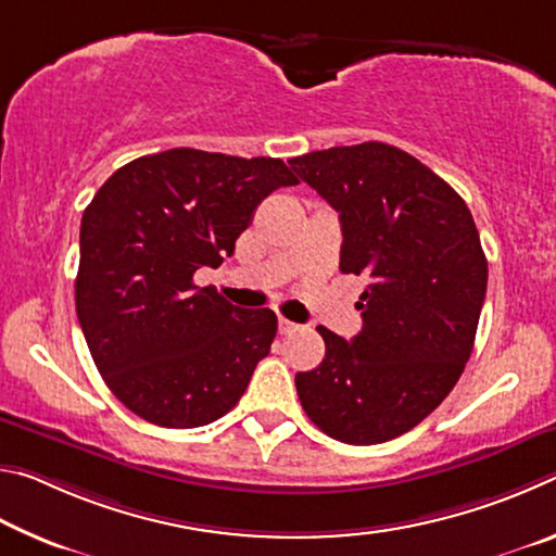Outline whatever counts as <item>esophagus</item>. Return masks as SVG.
<instances>
[{
    "label": "esophagus",
    "mask_w": 556,
    "mask_h": 556,
    "mask_svg": "<svg viewBox=\"0 0 556 556\" xmlns=\"http://www.w3.org/2000/svg\"><path fill=\"white\" fill-rule=\"evenodd\" d=\"M296 324L294 321H289V318H279V333H291V331H296Z\"/></svg>",
    "instance_id": "obj_1"
}]
</instances>
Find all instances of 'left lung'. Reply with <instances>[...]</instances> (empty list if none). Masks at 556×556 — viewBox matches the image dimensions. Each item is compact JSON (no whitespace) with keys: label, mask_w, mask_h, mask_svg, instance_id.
Wrapping results in <instances>:
<instances>
[{"label":"left lung","mask_w":556,"mask_h":556,"mask_svg":"<svg viewBox=\"0 0 556 556\" xmlns=\"http://www.w3.org/2000/svg\"><path fill=\"white\" fill-rule=\"evenodd\" d=\"M341 220V271L368 287L351 341L318 326L326 357L296 372L308 419L353 446L382 444L427 419L473 351L488 260L473 215L444 178L382 142L289 159Z\"/></svg>","instance_id":"obj_1"}]
</instances>
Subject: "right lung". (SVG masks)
<instances>
[{"instance_id":"right-lung-1","label":"right lung","mask_w":556,"mask_h":556,"mask_svg":"<svg viewBox=\"0 0 556 556\" xmlns=\"http://www.w3.org/2000/svg\"><path fill=\"white\" fill-rule=\"evenodd\" d=\"M299 178L281 159L168 149L100 186L80 220L75 312L112 394L137 417L193 429L228 414L277 336L269 308H238L220 267L257 205Z\"/></svg>"}]
</instances>
